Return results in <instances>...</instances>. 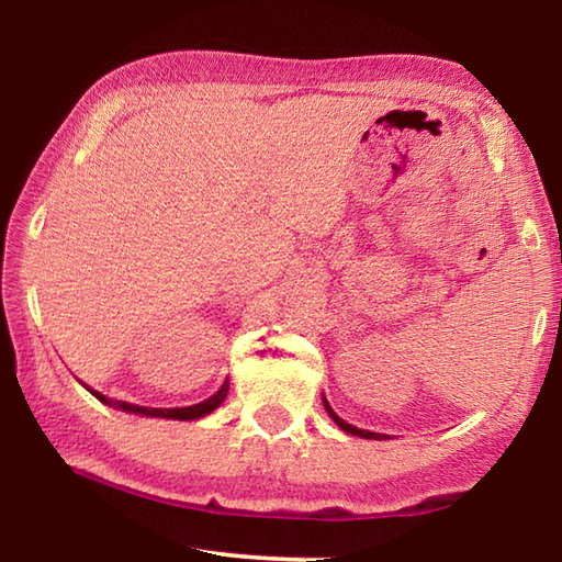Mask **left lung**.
Here are the masks:
<instances>
[{"label": "left lung", "mask_w": 562, "mask_h": 562, "mask_svg": "<svg viewBox=\"0 0 562 562\" xmlns=\"http://www.w3.org/2000/svg\"><path fill=\"white\" fill-rule=\"evenodd\" d=\"M322 402H325V408H327V414L331 416V422H335L341 431H347V434H351V436H361V439H374V441H384V439H389L386 434H374V431H364V429H357V426H351V424H347L345 418H339L335 412H331V406H329V402L327 398H322Z\"/></svg>", "instance_id": "left-lung-1"}]
</instances>
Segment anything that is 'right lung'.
<instances>
[{
    "label": "right lung",
    "instance_id": "add662e5",
    "mask_svg": "<svg viewBox=\"0 0 562 562\" xmlns=\"http://www.w3.org/2000/svg\"><path fill=\"white\" fill-rule=\"evenodd\" d=\"M87 386V384H83ZM227 389H231V382H223V386L217 389V392L205 398V402L201 404H193V406H183V408H150V406H138V404H128V402H109L106 396L93 392V389H89V392L99 398V402L109 404L113 408H121V412H128V414H140V416H158V418H176V422H193V418H203L211 412H215L217 406L223 404V398L227 396Z\"/></svg>",
    "mask_w": 562,
    "mask_h": 562
}]
</instances>
